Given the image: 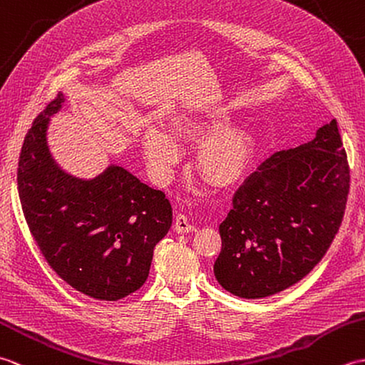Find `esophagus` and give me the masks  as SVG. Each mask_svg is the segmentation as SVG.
I'll return each mask as SVG.
<instances>
[{
	"label": "esophagus",
	"instance_id": "obj_1",
	"mask_svg": "<svg viewBox=\"0 0 365 365\" xmlns=\"http://www.w3.org/2000/svg\"><path fill=\"white\" fill-rule=\"evenodd\" d=\"M174 229L178 232V234H190V232H195L196 230V227L192 226V224L188 221L187 216L182 215V213L177 215Z\"/></svg>",
	"mask_w": 365,
	"mask_h": 365
}]
</instances>
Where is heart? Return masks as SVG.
I'll return each instance as SVG.
<instances>
[{
  "label": "heart",
  "instance_id": "heart-1",
  "mask_svg": "<svg viewBox=\"0 0 365 365\" xmlns=\"http://www.w3.org/2000/svg\"><path fill=\"white\" fill-rule=\"evenodd\" d=\"M227 119L226 108H210L200 113L175 114L168 130L147 127L141 138L144 157L158 177H168L177 160L180 143H199L196 168L213 185H229L245 173L252 152V139L242 127L222 125ZM173 135L175 138H170Z\"/></svg>",
  "mask_w": 365,
  "mask_h": 365
}]
</instances>
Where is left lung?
Returning a JSON list of instances; mask_svg holds the SVG:
<instances>
[{
  "label": "left lung",
  "instance_id": "left-lung-1",
  "mask_svg": "<svg viewBox=\"0 0 365 365\" xmlns=\"http://www.w3.org/2000/svg\"><path fill=\"white\" fill-rule=\"evenodd\" d=\"M350 166L337 120L246 178L221 222L215 276L240 298H265L311 273L344 220Z\"/></svg>",
  "mask_w": 365,
  "mask_h": 365
}]
</instances>
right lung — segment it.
<instances>
[{"label":"right lung","instance_id":"1","mask_svg":"<svg viewBox=\"0 0 365 365\" xmlns=\"http://www.w3.org/2000/svg\"><path fill=\"white\" fill-rule=\"evenodd\" d=\"M58 94L34 119L21 145L17 183L31 235L63 281L91 298L118 301L141 289L153 247L173 224L166 195L120 166L92 180L61 170L46 145Z\"/></svg>","mask_w":365,"mask_h":365}]
</instances>
